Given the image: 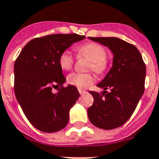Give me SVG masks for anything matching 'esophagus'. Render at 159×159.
I'll list each match as a JSON object with an SVG mask.
<instances>
[{
  "label": "esophagus",
  "mask_w": 159,
  "mask_h": 159,
  "mask_svg": "<svg viewBox=\"0 0 159 159\" xmlns=\"http://www.w3.org/2000/svg\"><path fill=\"white\" fill-rule=\"evenodd\" d=\"M78 91H79L80 95H83L84 93L86 92V91H84V90H82V89H78Z\"/></svg>",
  "instance_id": "obj_1"
}]
</instances>
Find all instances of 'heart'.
Returning <instances> with one entry per match:
<instances>
[{
  "mask_svg": "<svg viewBox=\"0 0 159 159\" xmlns=\"http://www.w3.org/2000/svg\"><path fill=\"white\" fill-rule=\"evenodd\" d=\"M79 57H85L91 61L90 68L96 72L102 73L106 69L107 53L105 49L97 43H87L77 49ZM73 55L69 51L65 50L61 53L59 58V64L63 70L68 71L73 65ZM95 81V77L91 73H71L67 77V82L77 88H86Z\"/></svg>",
  "mask_w": 159,
  "mask_h": 159,
  "instance_id": "b5f03b06",
  "label": "heart"
}]
</instances>
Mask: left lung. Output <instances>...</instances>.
Returning a JSON list of instances; mask_svg holds the SVG:
<instances>
[{
    "label": "left lung",
    "instance_id": "obj_1",
    "mask_svg": "<svg viewBox=\"0 0 159 159\" xmlns=\"http://www.w3.org/2000/svg\"><path fill=\"white\" fill-rule=\"evenodd\" d=\"M112 51V68L98 87L100 95L90 91L94 98L87 109L89 120L94 126L112 130L123 125L134 113L144 94L146 68L140 51L135 46L117 37H88ZM109 89L110 93L106 90Z\"/></svg>",
    "mask_w": 159,
    "mask_h": 159
}]
</instances>
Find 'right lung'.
Here are the masks:
<instances>
[{"label": "right lung", "instance_id": "right-lung-1", "mask_svg": "<svg viewBox=\"0 0 159 159\" xmlns=\"http://www.w3.org/2000/svg\"><path fill=\"white\" fill-rule=\"evenodd\" d=\"M86 37L75 33L35 38L24 46L15 63V93L26 117L39 131L51 133L64 128L69 111L79 98L76 86L66 82L59 55ZM53 88L58 93L52 92Z\"/></svg>", "mask_w": 159, "mask_h": 159}]
</instances>
